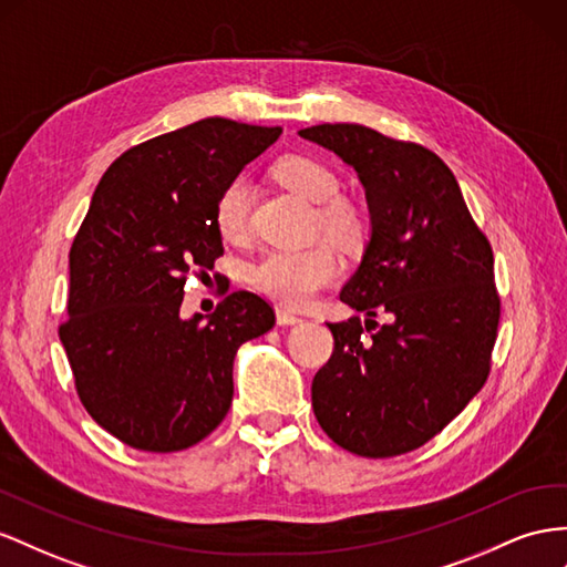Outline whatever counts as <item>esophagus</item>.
Listing matches in <instances>:
<instances>
[{
	"label": "esophagus",
	"instance_id": "esophagus-1",
	"mask_svg": "<svg viewBox=\"0 0 567 567\" xmlns=\"http://www.w3.org/2000/svg\"><path fill=\"white\" fill-rule=\"evenodd\" d=\"M302 317L288 312V310H277V324L279 327H296V324H302Z\"/></svg>",
	"mask_w": 567,
	"mask_h": 567
}]
</instances>
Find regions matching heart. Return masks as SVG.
Returning a JSON list of instances; mask_svg holds the SVG:
<instances>
[{"label":"heart","mask_w":567,"mask_h":567,"mask_svg":"<svg viewBox=\"0 0 567 567\" xmlns=\"http://www.w3.org/2000/svg\"><path fill=\"white\" fill-rule=\"evenodd\" d=\"M274 176L288 190L305 197L317 209V224L321 231L331 236L346 248H355L364 238V221L358 207L339 195V176L327 164L315 157L288 155L274 166ZM252 188L248 178H234L219 193L217 207H214V224H217L221 238L243 240L250 224ZM339 274V257L327 243H312L305 248H279L269 250L250 267V284L259 293L277 300L284 308H302L308 305L317 290L329 286Z\"/></svg>","instance_id":"heart-1"}]
</instances>
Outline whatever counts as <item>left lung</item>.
<instances>
[{
	"label": "left lung",
	"instance_id": "left-lung-1",
	"mask_svg": "<svg viewBox=\"0 0 567 567\" xmlns=\"http://www.w3.org/2000/svg\"><path fill=\"white\" fill-rule=\"evenodd\" d=\"M300 137L353 166L372 219L341 290L364 327L360 317L329 324L333 353L312 381L315 417L362 457L415 451L461 415L492 370L501 317L492 246L432 150L360 124L310 126ZM377 311L390 315L379 330Z\"/></svg>",
	"mask_w": 567,
	"mask_h": 567
}]
</instances>
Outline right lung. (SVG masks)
<instances>
[{
    "label": "right lung",
    "instance_id": "add662e5",
    "mask_svg": "<svg viewBox=\"0 0 567 567\" xmlns=\"http://www.w3.org/2000/svg\"><path fill=\"white\" fill-rule=\"evenodd\" d=\"M279 135L209 116L126 150L95 188L69 252L59 339L90 417L131 449L174 453L217 430L236 350L274 327L248 290L209 317L183 319L181 302L188 271L224 255L219 193Z\"/></svg>",
    "mask_w": 567,
    "mask_h": 567
}]
</instances>
